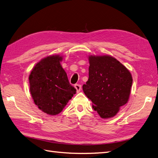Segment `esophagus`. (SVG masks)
Segmentation results:
<instances>
[{
  "label": "esophagus",
  "mask_w": 158,
  "mask_h": 158,
  "mask_svg": "<svg viewBox=\"0 0 158 158\" xmlns=\"http://www.w3.org/2000/svg\"><path fill=\"white\" fill-rule=\"evenodd\" d=\"M75 88L77 89V92H79L81 91V85H79V84H75Z\"/></svg>",
  "instance_id": "obj_1"
}]
</instances>
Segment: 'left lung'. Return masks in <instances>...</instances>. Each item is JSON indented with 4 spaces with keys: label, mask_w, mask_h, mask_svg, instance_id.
<instances>
[{
    "label": "left lung",
    "mask_w": 158,
    "mask_h": 158,
    "mask_svg": "<svg viewBox=\"0 0 158 158\" xmlns=\"http://www.w3.org/2000/svg\"><path fill=\"white\" fill-rule=\"evenodd\" d=\"M89 78L83 92L102 119L110 118L128 101L132 77L126 66L110 56L88 57Z\"/></svg>",
    "instance_id": "1"
}]
</instances>
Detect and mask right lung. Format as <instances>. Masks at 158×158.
Returning a JSON list of instances; mask_svg holds the SVG:
<instances>
[{
	"instance_id": "obj_1",
	"label": "right lung",
	"mask_w": 158,
	"mask_h": 158,
	"mask_svg": "<svg viewBox=\"0 0 158 158\" xmlns=\"http://www.w3.org/2000/svg\"><path fill=\"white\" fill-rule=\"evenodd\" d=\"M62 59L60 55L43 58L29 76L30 91L35 104L50 115L61 112L77 92L60 64Z\"/></svg>"
}]
</instances>
